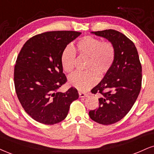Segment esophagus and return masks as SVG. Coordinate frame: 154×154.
<instances>
[{
    "label": "esophagus",
    "mask_w": 154,
    "mask_h": 154,
    "mask_svg": "<svg viewBox=\"0 0 154 154\" xmlns=\"http://www.w3.org/2000/svg\"><path fill=\"white\" fill-rule=\"evenodd\" d=\"M79 96H80L81 98L87 97V96H88V94H86V93H83V92H79Z\"/></svg>",
    "instance_id": "obj_1"
}]
</instances>
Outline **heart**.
<instances>
[{
    "instance_id": "obj_1",
    "label": "heart",
    "mask_w": 154,
    "mask_h": 154,
    "mask_svg": "<svg viewBox=\"0 0 154 154\" xmlns=\"http://www.w3.org/2000/svg\"><path fill=\"white\" fill-rule=\"evenodd\" d=\"M76 49L81 56L88 57L86 72H75L68 79L71 86L81 91H86L98 81V74L103 76L114 63L116 48L111 41H103L93 36H85L76 43ZM75 51L70 45L63 51L60 61L63 70L71 73L74 69Z\"/></svg>"
}]
</instances>
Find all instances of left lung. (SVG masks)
I'll list each match as a JSON object with an SVG mask.
<instances>
[{"instance_id":"obj_1","label":"left lung","mask_w":154,"mask_h":154,"mask_svg":"<svg viewBox=\"0 0 154 154\" xmlns=\"http://www.w3.org/2000/svg\"><path fill=\"white\" fill-rule=\"evenodd\" d=\"M108 39L116 48V58L111 70L91 91L100 94L99 106L89 111V116L100 124L119 121L131 109L141 88L142 68L132 41L113 29L92 32Z\"/></svg>"}]
</instances>
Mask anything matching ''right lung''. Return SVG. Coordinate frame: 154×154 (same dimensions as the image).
Returning <instances> with one entry per match:
<instances>
[{"label": "right lung", "mask_w": 154, "mask_h": 154, "mask_svg": "<svg viewBox=\"0 0 154 154\" xmlns=\"http://www.w3.org/2000/svg\"><path fill=\"white\" fill-rule=\"evenodd\" d=\"M81 34L72 31L45 32L28 40L19 53L14 68V84L25 111L34 120L54 125L67 116L70 106L79 98L76 88L57 90L67 79L60 56L67 45Z\"/></svg>", "instance_id": "obj_1"}]
</instances>
